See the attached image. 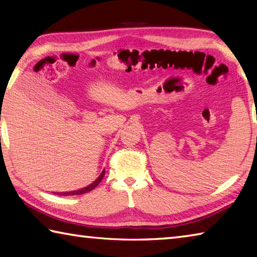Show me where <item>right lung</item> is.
<instances>
[{"label": "right lung", "instance_id": "add662e5", "mask_svg": "<svg viewBox=\"0 0 257 257\" xmlns=\"http://www.w3.org/2000/svg\"><path fill=\"white\" fill-rule=\"evenodd\" d=\"M104 175H105V171H102L101 175H99V177L97 178L96 180H95L93 184H90L89 186L85 187V188H81V189H78V190H73V191H67V193H60L58 195H61V196H70V195H81V194H85V193H88V191L93 190L95 187H96L99 182H101V180L103 179Z\"/></svg>", "mask_w": 257, "mask_h": 257}]
</instances>
